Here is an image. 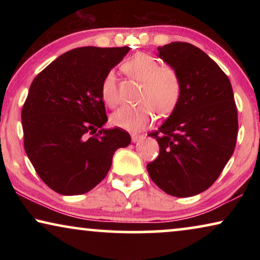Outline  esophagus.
Returning <instances> with one entry per match:
<instances>
[{"label":"esophagus","mask_w":260,"mask_h":260,"mask_svg":"<svg viewBox=\"0 0 260 260\" xmlns=\"http://www.w3.org/2000/svg\"><path fill=\"white\" fill-rule=\"evenodd\" d=\"M142 137H143V136H142V135H137V134H133V135H131V140H133V142L140 141Z\"/></svg>","instance_id":"1"}]
</instances>
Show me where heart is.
I'll use <instances>...</instances> for the list:
<instances>
[{
	"label": "heart",
	"mask_w": 260,
	"mask_h": 260,
	"mask_svg": "<svg viewBox=\"0 0 260 260\" xmlns=\"http://www.w3.org/2000/svg\"><path fill=\"white\" fill-rule=\"evenodd\" d=\"M127 76L142 83L141 104L123 106L111 116V123L120 129L138 131L155 119V113L167 117L175 111L182 95L180 74L172 66L161 65L147 53H137L122 65ZM103 102L110 108L118 104V90L113 72L105 74L101 85Z\"/></svg>",
	"instance_id": "b5f03b06"
}]
</instances>
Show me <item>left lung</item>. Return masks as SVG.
<instances>
[{
	"instance_id": "obj_1",
	"label": "left lung",
	"mask_w": 260,
	"mask_h": 260,
	"mask_svg": "<svg viewBox=\"0 0 260 260\" xmlns=\"http://www.w3.org/2000/svg\"><path fill=\"white\" fill-rule=\"evenodd\" d=\"M182 81L175 111L149 134L159 145L148 163L151 180L173 197H193L220 176L237 143L238 110L232 85L214 60L188 42L157 48Z\"/></svg>"
}]
</instances>
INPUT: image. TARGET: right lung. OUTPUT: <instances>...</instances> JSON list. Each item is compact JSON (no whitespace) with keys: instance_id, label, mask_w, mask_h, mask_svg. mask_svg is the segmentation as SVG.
<instances>
[{"instance_id":"1","label":"right lung","mask_w":260,"mask_h":260,"mask_svg":"<svg viewBox=\"0 0 260 260\" xmlns=\"http://www.w3.org/2000/svg\"><path fill=\"white\" fill-rule=\"evenodd\" d=\"M129 47L74 48L42 70L29 87L21 118L23 145L35 172L62 195H79L102 182L129 133L102 129L108 122L101 85Z\"/></svg>"}]
</instances>
